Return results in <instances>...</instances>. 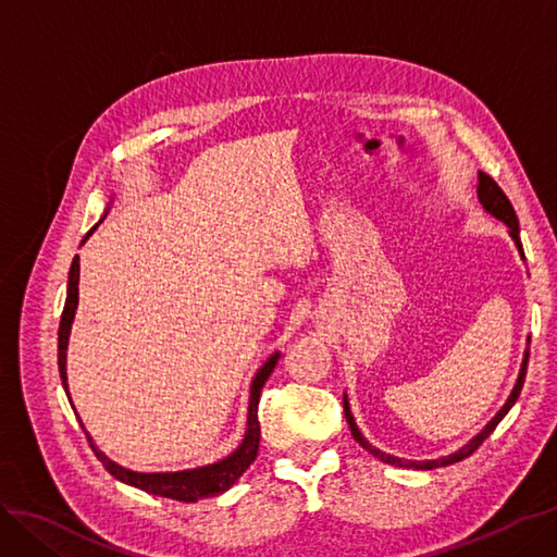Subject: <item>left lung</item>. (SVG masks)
I'll list each match as a JSON object with an SVG mask.
<instances>
[{"mask_svg": "<svg viewBox=\"0 0 557 557\" xmlns=\"http://www.w3.org/2000/svg\"><path fill=\"white\" fill-rule=\"evenodd\" d=\"M476 193H479V201H481V207L485 209V213H491L493 218H497V221H502L504 225L509 227V237L513 239V244H516V248H518V252H520V258L525 260V250H522V244H520L518 215H516V211H513V207H511L509 197L504 195L499 185H497L491 176L483 174V172H479V185H476ZM528 344H530V336H528ZM528 358H530V346L525 348V356H522L520 372H518V379H516V385H513V391H511L509 399L504 401V407L495 413V418L491 420V423H487V425H485L476 436H471V440H469L460 450H455V453H450V455H444V458H436V460H404V458H397V455H391V453H385V450H381V448L372 446V444H369V442L364 440V434L360 432V428L356 425V418H352V413H350L348 395L344 393V413H346V423H348V428H350L352 440H356L364 450L372 453L376 460H381V462H385V465L404 467V469H436V467H448V465H453V462H460V460L469 458V455L474 453V450H476V448L487 440V436H491V432L499 425V420H502L504 416H507V413H509V409H511L513 404H516V399H518V395H520V391H522V383H525Z\"/></svg>", "mask_w": 557, "mask_h": 557, "instance_id": "8db88e82", "label": "left lung"}]
</instances>
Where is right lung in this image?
Masks as SVG:
<instances>
[{
    "label": "right lung",
    "instance_id": "1",
    "mask_svg": "<svg viewBox=\"0 0 557 557\" xmlns=\"http://www.w3.org/2000/svg\"><path fill=\"white\" fill-rule=\"evenodd\" d=\"M107 215V213H104ZM104 215L99 218V223L104 221ZM99 223L95 227H90V232L83 237L81 246L86 244L92 232L99 227ZM78 274H81V264H78V256L72 262L70 269V281H66V301H64V311H62V320H60V330H58V367H60V379L66 391V346H70V334H72V323L74 315L78 309ZM281 358V352L274 350L272 356L264 360V364L258 369L256 376L250 381V395H248V413H246V432L242 444L234 448L230 455H225L223 460L205 465V467H195V469H181V471H132L123 465L113 462L111 458H107L104 450H99L97 444L92 442V436L86 432L90 448L95 450L97 460L104 465V469L109 474L117 481H123L132 487H139L144 493L158 495V497H170V499H178V502H197L205 497H215L239 481V476L250 467V462L258 458V448H260V423H258V401H260V393L262 385L269 379V374L274 372V367ZM66 397L72 401L70 391H66Z\"/></svg>",
    "mask_w": 557,
    "mask_h": 557
}]
</instances>
